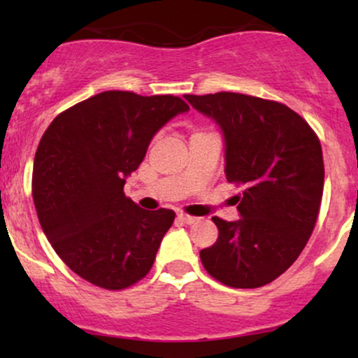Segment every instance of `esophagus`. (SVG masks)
<instances>
[{"mask_svg": "<svg viewBox=\"0 0 358 358\" xmlns=\"http://www.w3.org/2000/svg\"><path fill=\"white\" fill-rule=\"evenodd\" d=\"M176 219H178L180 222H183V224H188V225L195 224V222L199 220V219H196V217L187 215V213H178V215H176Z\"/></svg>", "mask_w": 358, "mask_h": 358, "instance_id": "1", "label": "esophagus"}]
</instances>
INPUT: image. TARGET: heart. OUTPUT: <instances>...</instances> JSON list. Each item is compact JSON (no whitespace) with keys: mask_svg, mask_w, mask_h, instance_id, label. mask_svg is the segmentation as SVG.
<instances>
[{"mask_svg":"<svg viewBox=\"0 0 358 358\" xmlns=\"http://www.w3.org/2000/svg\"><path fill=\"white\" fill-rule=\"evenodd\" d=\"M195 134H196V133H195Z\"/></svg>","mask_w":358,"mask_h":358,"instance_id":"b5f03b06","label":"heart"}]
</instances>
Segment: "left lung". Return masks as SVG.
Returning a JSON list of instances; mask_svg holds the SVG:
<instances>
[{"label": "left lung", "instance_id": "obj_1", "mask_svg": "<svg viewBox=\"0 0 358 358\" xmlns=\"http://www.w3.org/2000/svg\"><path fill=\"white\" fill-rule=\"evenodd\" d=\"M220 126L225 176L244 185L241 219L212 217L219 239L200 250L203 268L231 287L269 285L305 249L323 195L320 139L299 114L276 101L236 92L185 96Z\"/></svg>", "mask_w": 358, "mask_h": 358}]
</instances>
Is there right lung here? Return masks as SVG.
<instances>
[{"label":"right lung","instance_id":"right-lung-1","mask_svg":"<svg viewBox=\"0 0 358 358\" xmlns=\"http://www.w3.org/2000/svg\"><path fill=\"white\" fill-rule=\"evenodd\" d=\"M188 109L175 96L106 90L60 113L43 133L31 178L36 215L85 281L117 291L150 273L175 212L138 207L124 183L155 134Z\"/></svg>","mask_w":358,"mask_h":358}]
</instances>
